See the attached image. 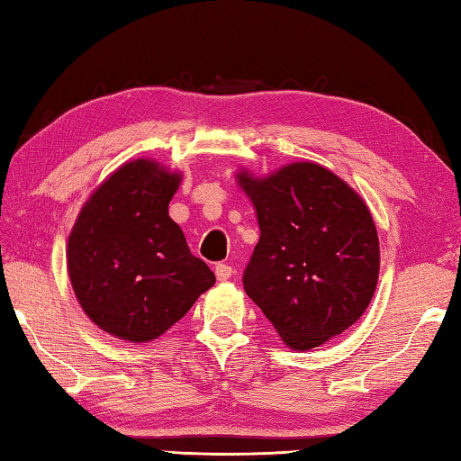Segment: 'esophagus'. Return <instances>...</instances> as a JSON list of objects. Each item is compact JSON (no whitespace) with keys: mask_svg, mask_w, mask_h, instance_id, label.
I'll return each instance as SVG.
<instances>
[{"mask_svg":"<svg viewBox=\"0 0 461 461\" xmlns=\"http://www.w3.org/2000/svg\"><path fill=\"white\" fill-rule=\"evenodd\" d=\"M233 269L228 266V263H218L215 266V277H218V281H228L231 277Z\"/></svg>","mask_w":461,"mask_h":461,"instance_id":"esophagus-1","label":"esophagus"}]
</instances>
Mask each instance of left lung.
Segmentation results:
<instances>
[{"mask_svg": "<svg viewBox=\"0 0 461 461\" xmlns=\"http://www.w3.org/2000/svg\"><path fill=\"white\" fill-rule=\"evenodd\" d=\"M238 182L261 231L243 289L285 345L309 350L355 325L380 269L376 225L360 195L315 162L267 178L241 170Z\"/></svg>", "mask_w": 461, "mask_h": 461, "instance_id": "8db88e82", "label": "left lung"}]
</instances>
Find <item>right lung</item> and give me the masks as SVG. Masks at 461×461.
Wrapping results in <instances>:
<instances>
[{
  "instance_id": "1",
  "label": "right lung",
  "mask_w": 461,
  "mask_h": 461,
  "mask_svg": "<svg viewBox=\"0 0 461 461\" xmlns=\"http://www.w3.org/2000/svg\"><path fill=\"white\" fill-rule=\"evenodd\" d=\"M180 180L154 160L126 162L93 192L68 236L77 301L116 339H158L215 283L168 215Z\"/></svg>"
}]
</instances>
